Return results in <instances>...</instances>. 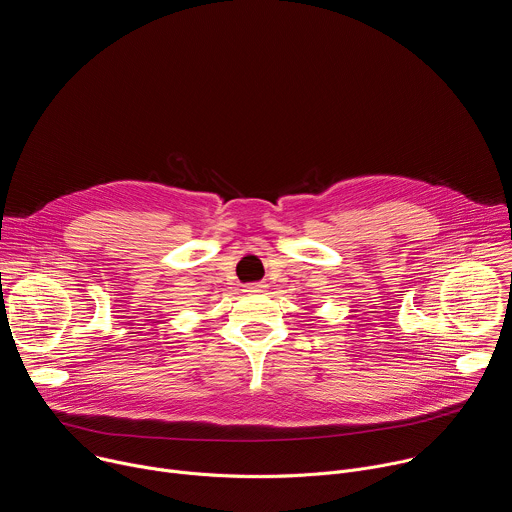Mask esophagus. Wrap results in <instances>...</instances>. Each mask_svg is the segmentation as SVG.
I'll return each instance as SVG.
<instances>
[{
  "mask_svg": "<svg viewBox=\"0 0 512 512\" xmlns=\"http://www.w3.org/2000/svg\"><path fill=\"white\" fill-rule=\"evenodd\" d=\"M261 289H263L261 283H249V285H245V291H251V294H257V291H261Z\"/></svg>",
  "mask_w": 512,
  "mask_h": 512,
  "instance_id": "34e87169",
  "label": "esophagus"
}]
</instances>
